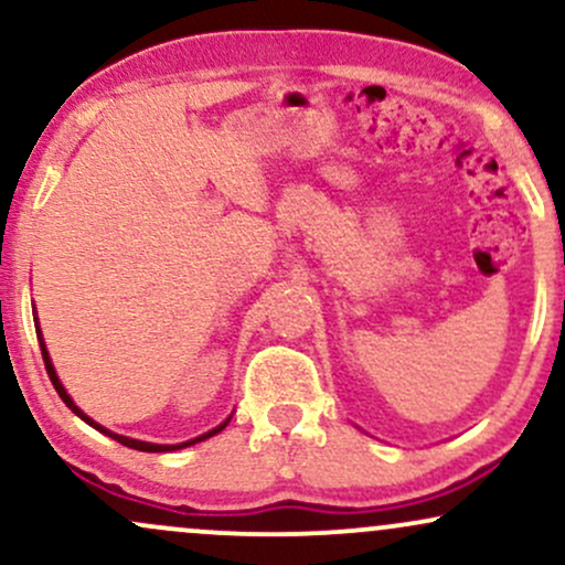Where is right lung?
Here are the masks:
<instances>
[{"mask_svg":"<svg viewBox=\"0 0 565 565\" xmlns=\"http://www.w3.org/2000/svg\"><path fill=\"white\" fill-rule=\"evenodd\" d=\"M36 337H39V348H42V359H44V369H47V374H50V380H53V385H55V391H57V395H61L63 398V404H66L71 412L76 414V417L79 419H84V423H87L89 427H95V430H100V433H106L108 438H114V440H119L121 446H129V449H138V451H178V449H185V446H193V444H199V440H206V438H212V436H217L220 430H223L225 425L231 423V417L225 419V423H220L217 427H212L210 433H204V436H199V438H191V440H183V444H148V440H138V438H127V436H119V433H111L108 430V427H103V425H97L93 417H87V414L82 412L79 406L74 404V398H71V395L66 393V387L61 385V380H57V374H55V366H53V361H50V353H47V345H44V340H42V332H39V321H36Z\"/></svg>","mask_w":565,"mask_h":565,"instance_id":"obj_1","label":"right lung"}]
</instances>
